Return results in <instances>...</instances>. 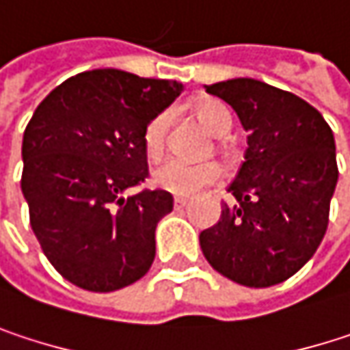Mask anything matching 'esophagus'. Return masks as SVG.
I'll return each mask as SVG.
<instances>
[{
  "mask_svg": "<svg viewBox=\"0 0 350 350\" xmlns=\"http://www.w3.org/2000/svg\"><path fill=\"white\" fill-rule=\"evenodd\" d=\"M186 204H188V200H186V198H182V196H176V198H174V208H176V211H182V208H184Z\"/></svg>",
  "mask_w": 350,
  "mask_h": 350,
  "instance_id": "34e87169",
  "label": "esophagus"
}]
</instances>
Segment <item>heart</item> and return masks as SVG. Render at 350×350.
<instances>
[{"instance_id":"1","label":"heart","mask_w":350,"mask_h":350,"mask_svg":"<svg viewBox=\"0 0 350 350\" xmlns=\"http://www.w3.org/2000/svg\"><path fill=\"white\" fill-rule=\"evenodd\" d=\"M196 115L200 123L217 137H225L233 125L231 113L227 107L217 103V101H204L196 107ZM170 123V113L162 111L158 113L146 127L144 131V148L150 158H158L164 152V139H166V129ZM223 170L215 162H186L180 158H170L162 162L152 180L160 190H166L176 196H192L206 186H213L221 180Z\"/></svg>"}]
</instances>
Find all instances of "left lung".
Segmentation results:
<instances>
[{
    "instance_id": "8db88e82",
    "label": "left lung",
    "mask_w": 350,
    "mask_h": 350,
    "mask_svg": "<svg viewBox=\"0 0 350 350\" xmlns=\"http://www.w3.org/2000/svg\"><path fill=\"white\" fill-rule=\"evenodd\" d=\"M237 113L247 135L245 162L215 227L200 233L206 261L247 288L292 278L328 227L336 188V146L324 117L304 99L255 79L204 85Z\"/></svg>"
}]
</instances>
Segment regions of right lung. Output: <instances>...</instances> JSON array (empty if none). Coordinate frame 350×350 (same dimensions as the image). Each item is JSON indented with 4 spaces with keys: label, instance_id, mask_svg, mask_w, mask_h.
Masks as SVG:
<instances>
[{
    "label": "right lung",
    "instance_id": "add662e5",
    "mask_svg": "<svg viewBox=\"0 0 350 350\" xmlns=\"http://www.w3.org/2000/svg\"><path fill=\"white\" fill-rule=\"evenodd\" d=\"M182 91L178 81L97 68L36 107L22 142V192L44 255L70 284L113 292L152 267L172 194L125 192L148 176V123Z\"/></svg>",
    "mask_w": 350,
    "mask_h": 350
}]
</instances>
